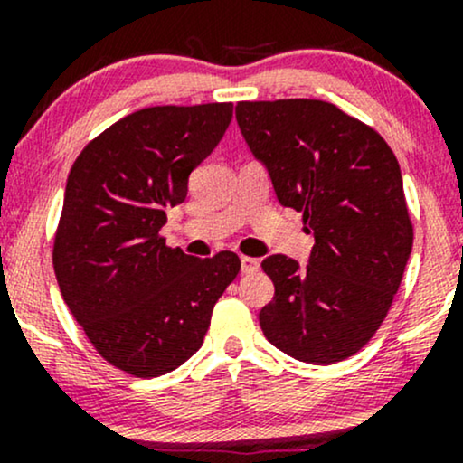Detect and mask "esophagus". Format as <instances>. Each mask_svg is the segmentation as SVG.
I'll list each match as a JSON object with an SVG mask.
<instances>
[{
	"label": "esophagus",
	"mask_w": 463,
	"mask_h": 463,
	"mask_svg": "<svg viewBox=\"0 0 463 463\" xmlns=\"http://www.w3.org/2000/svg\"><path fill=\"white\" fill-rule=\"evenodd\" d=\"M257 269H259V259L241 257V272L243 274H254Z\"/></svg>",
	"instance_id": "esophagus-1"
}]
</instances>
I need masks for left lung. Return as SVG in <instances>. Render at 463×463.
<instances>
[{"label": "left lung", "instance_id": "8db88e82", "mask_svg": "<svg viewBox=\"0 0 463 463\" xmlns=\"http://www.w3.org/2000/svg\"><path fill=\"white\" fill-rule=\"evenodd\" d=\"M237 124L268 167L276 198L316 237L309 265L261 263L274 298L259 313L268 342L305 364L353 357L374 337L413 243L402 176L383 137L322 99L239 102Z\"/></svg>", "mask_w": 463, "mask_h": 463}]
</instances>
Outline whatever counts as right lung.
Wrapping results in <instances>:
<instances>
[{
  "instance_id": "obj_1",
  "label": "right lung",
  "mask_w": 463,
  "mask_h": 463,
  "mask_svg": "<svg viewBox=\"0 0 463 463\" xmlns=\"http://www.w3.org/2000/svg\"><path fill=\"white\" fill-rule=\"evenodd\" d=\"M231 119V102L141 109L89 141L69 172L56 280L99 357L126 374L183 365L241 268L235 252L195 259L161 235L167 206L187 198L189 174Z\"/></svg>"
}]
</instances>
